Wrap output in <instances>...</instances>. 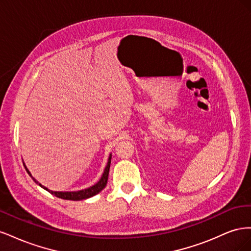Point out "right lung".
Here are the masks:
<instances>
[{
	"label": "right lung",
	"instance_id": "add662e5",
	"mask_svg": "<svg viewBox=\"0 0 251 251\" xmlns=\"http://www.w3.org/2000/svg\"><path fill=\"white\" fill-rule=\"evenodd\" d=\"M111 158H112V155H110L109 157V160H108V164L107 166H105L104 169V172L102 174V176L100 178V180L97 182L96 184H94L93 186H91L89 188H86V189H82V191H78V192H52L50 191V189H48L47 187L43 186L42 184H40L39 182H37L32 176L31 174H30V172L26 169L27 173L31 176V178L33 179V181L35 182V183L39 184L41 187H43L44 189H46V191H48L50 194L56 196L57 198H60V199H64V200H73V201H79V200H83V199H88V198H91V197H93L95 195H97L100 192H101L102 189L105 187V185H107V182H108V177H109V171H110V164H111Z\"/></svg>",
	"mask_w": 251,
	"mask_h": 251
}]
</instances>
